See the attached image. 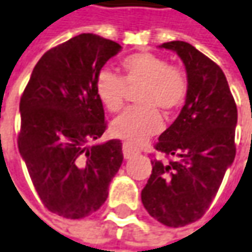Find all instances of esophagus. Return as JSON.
I'll return each mask as SVG.
<instances>
[{
	"label": "esophagus",
	"mask_w": 252,
	"mask_h": 252,
	"mask_svg": "<svg viewBox=\"0 0 252 252\" xmlns=\"http://www.w3.org/2000/svg\"><path fill=\"white\" fill-rule=\"evenodd\" d=\"M123 154H124V158H126V159H129V158H132V157L138 156V154H140V150H138L137 147H132V145L128 144V142H124V144H123Z\"/></svg>",
	"instance_id": "obj_1"
}]
</instances>
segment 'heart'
Returning <instances> with one entry per match:
<instances>
[{
  "mask_svg": "<svg viewBox=\"0 0 252 252\" xmlns=\"http://www.w3.org/2000/svg\"><path fill=\"white\" fill-rule=\"evenodd\" d=\"M121 77L102 69L95 80V94L102 107L110 112L120 111L126 102V88H138L131 107L111 124L112 134L129 144H140L161 131L165 114L181 107L187 96L188 82L185 74L168 61L151 52H138L126 57L121 64Z\"/></svg>",
  "mask_w": 252,
  "mask_h": 252,
  "instance_id": "b5f03b06",
  "label": "heart"
}]
</instances>
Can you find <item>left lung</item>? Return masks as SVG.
Listing matches in <instances>:
<instances>
[{
	"label": "left lung",
	"mask_w": 252,
	"mask_h": 252,
	"mask_svg": "<svg viewBox=\"0 0 252 252\" xmlns=\"http://www.w3.org/2000/svg\"><path fill=\"white\" fill-rule=\"evenodd\" d=\"M161 48L183 60L188 90L180 115L156 144L172 159L151 161L141 201L153 218L177 228L205 214L235 158L237 105L222 69L207 55L184 41Z\"/></svg>",
	"instance_id": "left-lung-1"
}]
</instances>
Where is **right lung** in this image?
Returning a JSON list of instances; mask_svg holds the SVG:
<instances>
[{"mask_svg":"<svg viewBox=\"0 0 252 252\" xmlns=\"http://www.w3.org/2000/svg\"><path fill=\"white\" fill-rule=\"evenodd\" d=\"M121 45L80 34L47 51L20 101L18 150L44 207L78 220L95 213L123 164V144H94L107 129L95 80Z\"/></svg>","mask_w":252,"mask_h":252,"instance_id":"right-lung-1","label":"right lung"}]
</instances>
